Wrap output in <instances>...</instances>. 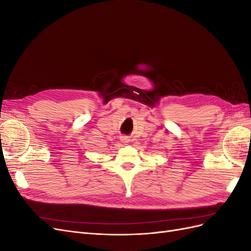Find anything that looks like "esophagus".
Returning a JSON list of instances; mask_svg holds the SVG:
<instances>
[{"label":"esophagus","mask_w":251,"mask_h":251,"mask_svg":"<svg viewBox=\"0 0 251 251\" xmlns=\"http://www.w3.org/2000/svg\"><path fill=\"white\" fill-rule=\"evenodd\" d=\"M121 142H124V143H127V142H128V139H126V137H121Z\"/></svg>","instance_id":"esophagus-1"}]
</instances>
